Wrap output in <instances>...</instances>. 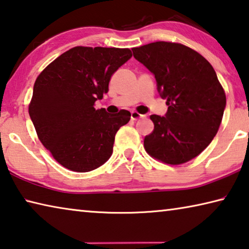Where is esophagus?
<instances>
[{"instance_id":"obj_1","label":"esophagus","mask_w":249,"mask_h":249,"mask_svg":"<svg viewBox=\"0 0 249 249\" xmlns=\"http://www.w3.org/2000/svg\"><path fill=\"white\" fill-rule=\"evenodd\" d=\"M144 116H142V114H140V113H138V112H136V111H132L131 112V119L132 120H139V119H142Z\"/></svg>"}]
</instances>
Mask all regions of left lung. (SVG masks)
Instances as JSON below:
<instances>
[{
    "mask_svg": "<svg viewBox=\"0 0 249 249\" xmlns=\"http://www.w3.org/2000/svg\"><path fill=\"white\" fill-rule=\"evenodd\" d=\"M167 100L164 117L151 114L155 129L143 141L149 155L169 164L187 162L212 142L223 119L226 95L213 68L193 49L154 42L132 49Z\"/></svg>",
    "mask_w": 249,
    "mask_h": 249,
    "instance_id": "1",
    "label": "left lung"
}]
</instances>
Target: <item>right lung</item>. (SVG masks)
Wrapping results in <instances>:
<instances>
[{
  "label": "right lung",
  "mask_w": 249,
  "mask_h": 249,
  "mask_svg": "<svg viewBox=\"0 0 249 249\" xmlns=\"http://www.w3.org/2000/svg\"><path fill=\"white\" fill-rule=\"evenodd\" d=\"M131 56L129 49L75 47L36 78L30 118L42 144L69 170L87 173L111 157L114 136L131 113L110 114L93 106L109 91L111 75Z\"/></svg>",
  "instance_id": "1"
}]
</instances>
